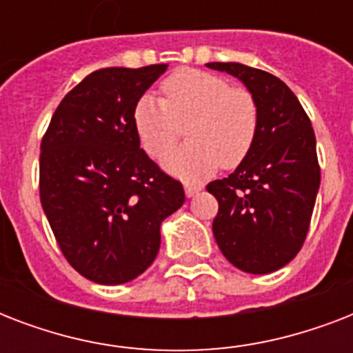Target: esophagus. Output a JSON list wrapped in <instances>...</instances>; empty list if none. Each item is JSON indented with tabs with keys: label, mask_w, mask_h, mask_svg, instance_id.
<instances>
[{
	"label": "esophagus",
	"mask_w": 353,
	"mask_h": 353,
	"mask_svg": "<svg viewBox=\"0 0 353 353\" xmlns=\"http://www.w3.org/2000/svg\"><path fill=\"white\" fill-rule=\"evenodd\" d=\"M201 185H198V183H185V194H187L188 198H192V196H196V194L201 190Z\"/></svg>",
	"instance_id": "esophagus-1"
}]
</instances>
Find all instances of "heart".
<instances>
[{"mask_svg": "<svg viewBox=\"0 0 353 353\" xmlns=\"http://www.w3.org/2000/svg\"><path fill=\"white\" fill-rule=\"evenodd\" d=\"M161 90L163 99L141 97L133 112L146 154L161 159L179 140L181 122L190 118L191 141L166 156L168 170L185 177L205 176L220 165L236 168L247 159L260 122L251 91L201 69H179L165 79Z\"/></svg>", "mask_w": 353, "mask_h": 353, "instance_id": "heart-1", "label": "heart"}]
</instances>
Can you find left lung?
<instances>
[{"label": "left lung", "instance_id": "left-lung-1", "mask_svg": "<svg viewBox=\"0 0 353 353\" xmlns=\"http://www.w3.org/2000/svg\"><path fill=\"white\" fill-rule=\"evenodd\" d=\"M207 65L240 79L260 113L251 154L231 176L207 185L218 199L212 232L234 268L273 273L301 251L312 221L321 185L312 121L279 77L238 62Z\"/></svg>", "mask_w": 353, "mask_h": 353}]
</instances>
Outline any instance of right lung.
<instances>
[{"label":"right lung","mask_w":353,"mask_h":353,"mask_svg":"<svg viewBox=\"0 0 353 353\" xmlns=\"http://www.w3.org/2000/svg\"><path fill=\"white\" fill-rule=\"evenodd\" d=\"M166 71L106 68L58 104L41 139L40 201L58 247L91 282L117 285L152 265L161 223L185 190L146 152L133 124L144 91Z\"/></svg>","instance_id":"right-lung-1"}]
</instances>
